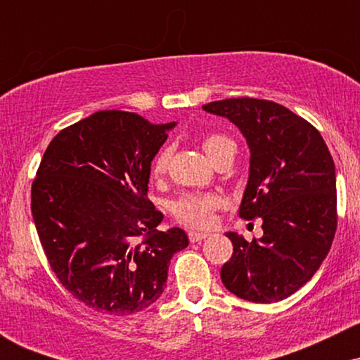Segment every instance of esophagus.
Returning <instances> with one entry per match:
<instances>
[{"label": "esophagus", "mask_w": 360, "mask_h": 360, "mask_svg": "<svg viewBox=\"0 0 360 360\" xmlns=\"http://www.w3.org/2000/svg\"><path fill=\"white\" fill-rule=\"evenodd\" d=\"M188 237H189V240L194 243V242L205 240L206 237H210V233H206V232H189Z\"/></svg>", "instance_id": "1"}]
</instances>
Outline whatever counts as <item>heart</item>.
<instances>
[{
    "label": "heart",
    "instance_id": "obj_1",
    "mask_svg": "<svg viewBox=\"0 0 360 360\" xmlns=\"http://www.w3.org/2000/svg\"><path fill=\"white\" fill-rule=\"evenodd\" d=\"M235 146L233 140L221 134H210L201 139V147L210 159L217 160L229 147ZM169 159H171V148L166 147L157 154L152 164V174L162 176L166 172ZM221 206V198L212 193H186L172 203V213L176 220L188 226H203L212 225L213 213Z\"/></svg>",
    "mask_w": 360,
    "mask_h": 360
}]
</instances>
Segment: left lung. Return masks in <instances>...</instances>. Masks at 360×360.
<instances>
[{"mask_svg":"<svg viewBox=\"0 0 360 360\" xmlns=\"http://www.w3.org/2000/svg\"><path fill=\"white\" fill-rule=\"evenodd\" d=\"M229 118L250 150L249 181L238 214L262 218L264 235L247 242L226 232L232 259L223 286L252 303H276L320 269L337 229L335 164L311 123L274 101L230 98L203 105Z\"/></svg>","mask_w":360,"mask_h":360,"instance_id":"8db88e82","label":"left lung"}]
</instances>
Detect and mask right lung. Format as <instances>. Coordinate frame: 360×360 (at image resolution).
I'll list each match as a JSON object with an SVG mask.
<instances>
[{
  "label": "right lung",
  "instance_id": "add662e5",
  "mask_svg": "<svg viewBox=\"0 0 360 360\" xmlns=\"http://www.w3.org/2000/svg\"><path fill=\"white\" fill-rule=\"evenodd\" d=\"M171 123L106 110L64 128L32 184V217L57 279L96 311L130 315L162 295L184 230L159 232L147 200L150 162Z\"/></svg>",
  "mask_w": 360,
  "mask_h": 360
}]
</instances>
